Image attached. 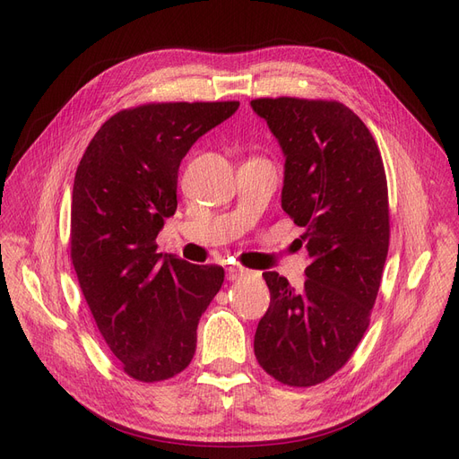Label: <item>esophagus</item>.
Wrapping results in <instances>:
<instances>
[{
  "label": "esophagus",
  "instance_id": "esophagus-1",
  "mask_svg": "<svg viewBox=\"0 0 459 459\" xmlns=\"http://www.w3.org/2000/svg\"><path fill=\"white\" fill-rule=\"evenodd\" d=\"M244 276H259L254 271H247L244 267H238V264H232V267H227V278L229 280H240Z\"/></svg>",
  "mask_w": 459,
  "mask_h": 459
}]
</instances>
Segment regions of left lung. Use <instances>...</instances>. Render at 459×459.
I'll return each mask as SVG.
<instances>
[{"mask_svg": "<svg viewBox=\"0 0 459 459\" xmlns=\"http://www.w3.org/2000/svg\"><path fill=\"white\" fill-rule=\"evenodd\" d=\"M284 152L282 210L303 227L308 267L295 291L263 273L271 305L254 351L290 387H310L342 369L360 343L389 251L387 177L364 122L337 100L255 99Z\"/></svg>", "mask_w": 459, "mask_h": 459, "instance_id": "left-lung-1", "label": "left lung"}]
</instances>
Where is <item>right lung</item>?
Masks as SVG:
<instances>
[{"mask_svg":"<svg viewBox=\"0 0 459 459\" xmlns=\"http://www.w3.org/2000/svg\"><path fill=\"white\" fill-rule=\"evenodd\" d=\"M240 102H154L114 114L87 146L72 188L70 255L100 335L124 372L164 381L190 364L219 264L156 251L177 210L181 160Z\"/></svg>","mask_w":459,"mask_h":459,"instance_id":"add662e5","label":"right lung"}]
</instances>
